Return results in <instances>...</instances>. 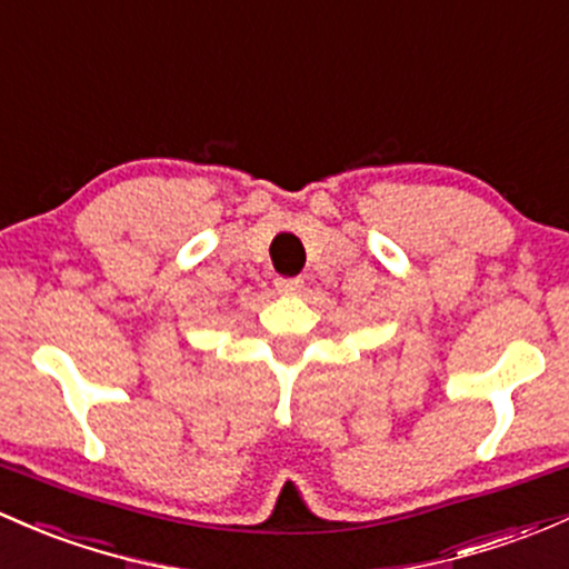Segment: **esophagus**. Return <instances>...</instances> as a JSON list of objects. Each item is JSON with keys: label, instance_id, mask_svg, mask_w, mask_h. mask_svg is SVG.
I'll return each mask as SVG.
<instances>
[{"label": "esophagus", "instance_id": "obj_1", "mask_svg": "<svg viewBox=\"0 0 569 569\" xmlns=\"http://www.w3.org/2000/svg\"><path fill=\"white\" fill-rule=\"evenodd\" d=\"M274 289H278L280 295H300L302 278H278L274 280Z\"/></svg>", "mask_w": 569, "mask_h": 569}]
</instances>
